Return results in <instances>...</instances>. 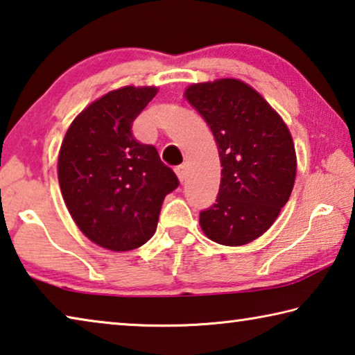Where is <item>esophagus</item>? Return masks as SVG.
I'll list each match as a JSON object with an SVG mask.
<instances>
[{"instance_id": "obj_1", "label": "esophagus", "mask_w": 355, "mask_h": 355, "mask_svg": "<svg viewBox=\"0 0 355 355\" xmlns=\"http://www.w3.org/2000/svg\"><path fill=\"white\" fill-rule=\"evenodd\" d=\"M175 173L180 182H186V177H188V169H186V166H177L175 167Z\"/></svg>"}]
</instances>
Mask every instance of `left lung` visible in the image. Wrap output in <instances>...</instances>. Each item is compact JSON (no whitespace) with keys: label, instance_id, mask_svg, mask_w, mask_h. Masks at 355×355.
I'll use <instances>...</instances> for the list:
<instances>
[{"label":"left lung","instance_id":"obj_1","mask_svg":"<svg viewBox=\"0 0 355 355\" xmlns=\"http://www.w3.org/2000/svg\"><path fill=\"white\" fill-rule=\"evenodd\" d=\"M184 97L211 128L222 166L218 199L200 211L202 230L224 245L254 241L291 196L297 164L290 130L239 80L192 84Z\"/></svg>","mask_w":355,"mask_h":355}]
</instances>
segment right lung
<instances>
[{
	"mask_svg": "<svg viewBox=\"0 0 355 355\" xmlns=\"http://www.w3.org/2000/svg\"><path fill=\"white\" fill-rule=\"evenodd\" d=\"M158 89L127 86L89 105L65 133L58 178L71 218L91 241L125 252L153 236L178 178L158 150L133 136V122Z\"/></svg>",
	"mask_w": 355,
	"mask_h": 355,
	"instance_id": "obj_1",
	"label": "right lung"
}]
</instances>
